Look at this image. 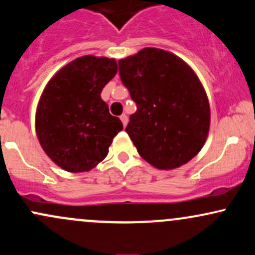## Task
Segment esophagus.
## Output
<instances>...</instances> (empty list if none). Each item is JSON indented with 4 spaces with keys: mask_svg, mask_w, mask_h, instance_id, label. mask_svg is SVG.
<instances>
[{
    "mask_svg": "<svg viewBox=\"0 0 255 255\" xmlns=\"http://www.w3.org/2000/svg\"><path fill=\"white\" fill-rule=\"evenodd\" d=\"M120 119H121V121H122V123H123V126H125L126 127V125H127V122H128V117H127V115H121V116H120Z\"/></svg>",
    "mask_w": 255,
    "mask_h": 255,
    "instance_id": "1",
    "label": "esophagus"
}]
</instances>
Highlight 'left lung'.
I'll list each match as a JSON object with an SVG mask.
<instances>
[{"instance_id": "left-lung-1", "label": "left lung", "mask_w": 255, "mask_h": 255, "mask_svg": "<svg viewBox=\"0 0 255 255\" xmlns=\"http://www.w3.org/2000/svg\"><path fill=\"white\" fill-rule=\"evenodd\" d=\"M119 72L136 104L126 132L139 155L158 169L194 158L208 135L211 110L192 69L167 50L144 48L120 60Z\"/></svg>"}]
</instances>
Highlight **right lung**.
<instances>
[{
  "label": "right lung",
  "instance_id": "right-lung-1",
  "mask_svg": "<svg viewBox=\"0 0 255 255\" xmlns=\"http://www.w3.org/2000/svg\"><path fill=\"white\" fill-rule=\"evenodd\" d=\"M117 72L115 59L85 55L60 69L42 93L36 133L42 149L68 172H88L123 129L100 97Z\"/></svg>",
  "mask_w": 255,
  "mask_h": 255
}]
</instances>
